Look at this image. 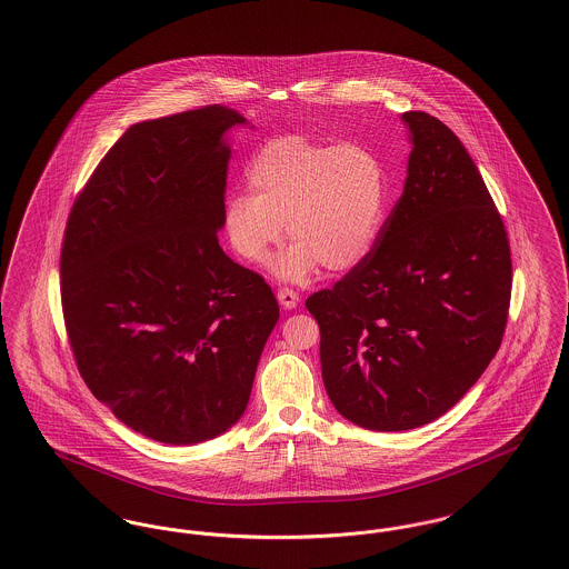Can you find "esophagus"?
<instances>
[{
	"label": "esophagus",
	"instance_id": "34e87169",
	"mask_svg": "<svg viewBox=\"0 0 569 569\" xmlns=\"http://www.w3.org/2000/svg\"><path fill=\"white\" fill-rule=\"evenodd\" d=\"M277 298H279V302H281L283 309H295L298 305V295L295 290H290V288H281V290L277 292Z\"/></svg>",
	"mask_w": 569,
	"mask_h": 569
}]
</instances>
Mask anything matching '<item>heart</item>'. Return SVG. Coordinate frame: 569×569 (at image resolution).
I'll return each mask as SVG.
<instances>
[{"label":"heart","instance_id":"obj_1","mask_svg":"<svg viewBox=\"0 0 569 569\" xmlns=\"http://www.w3.org/2000/svg\"><path fill=\"white\" fill-rule=\"evenodd\" d=\"M244 177L254 193L226 196L221 232L249 264L269 262L286 228L295 244L274 262V272L290 281L309 277L318 264L335 274L353 271L378 241L388 174L362 142L274 136L249 158Z\"/></svg>","mask_w":569,"mask_h":569}]
</instances>
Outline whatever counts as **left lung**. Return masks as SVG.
I'll return each instance as SVG.
<instances>
[{
    "label": "left lung",
    "mask_w": 569,
    "mask_h": 569,
    "mask_svg": "<svg viewBox=\"0 0 569 569\" xmlns=\"http://www.w3.org/2000/svg\"><path fill=\"white\" fill-rule=\"evenodd\" d=\"M403 121L406 188L371 253L305 302L332 406L371 431L457 406L499 350L512 295L508 232L478 166L429 112Z\"/></svg>",
    "instance_id": "8db88e82"
}]
</instances>
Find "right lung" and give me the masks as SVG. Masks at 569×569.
Masks as SVG:
<instances>
[{
  "instance_id": "add662e5",
  "label": "right lung",
  "mask_w": 569,
  "mask_h": 569,
  "mask_svg": "<svg viewBox=\"0 0 569 569\" xmlns=\"http://www.w3.org/2000/svg\"><path fill=\"white\" fill-rule=\"evenodd\" d=\"M237 110L132 126L74 200L61 307L93 397L136 433L190 446L228 431L251 395L279 305L217 241Z\"/></svg>"
}]
</instances>
